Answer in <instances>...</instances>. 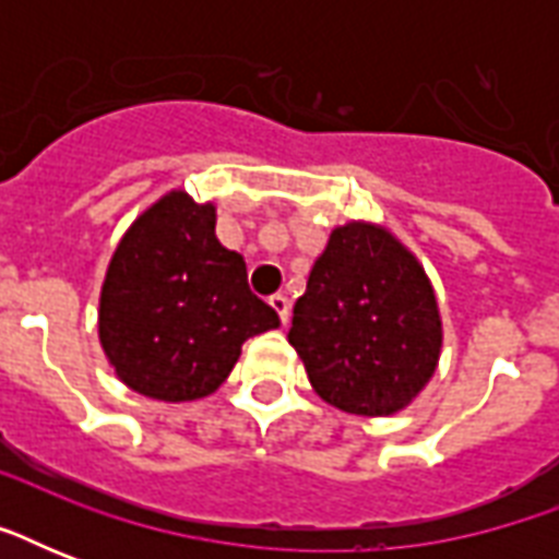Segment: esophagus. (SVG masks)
I'll use <instances>...</instances> for the list:
<instances>
[{
  "label": "esophagus",
  "instance_id": "1",
  "mask_svg": "<svg viewBox=\"0 0 559 559\" xmlns=\"http://www.w3.org/2000/svg\"><path fill=\"white\" fill-rule=\"evenodd\" d=\"M270 307L278 313L281 324L289 322V298L281 296V293H275V296H270Z\"/></svg>",
  "mask_w": 559,
  "mask_h": 559
}]
</instances>
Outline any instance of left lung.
Returning <instances> with one entry per match:
<instances>
[{"label": "left lung", "mask_w": 559, "mask_h": 559, "mask_svg": "<svg viewBox=\"0 0 559 559\" xmlns=\"http://www.w3.org/2000/svg\"><path fill=\"white\" fill-rule=\"evenodd\" d=\"M316 394L350 415L408 406L441 357V316L424 266L380 226L333 228L287 333Z\"/></svg>", "instance_id": "8db88e82"}]
</instances>
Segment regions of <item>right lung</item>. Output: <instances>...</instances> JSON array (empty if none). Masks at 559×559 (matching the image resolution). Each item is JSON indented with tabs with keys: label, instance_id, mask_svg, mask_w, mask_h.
I'll return each mask as SVG.
<instances>
[{
	"label": "right lung",
	"instance_id": "obj_1",
	"mask_svg": "<svg viewBox=\"0 0 559 559\" xmlns=\"http://www.w3.org/2000/svg\"><path fill=\"white\" fill-rule=\"evenodd\" d=\"M214 205L170 191L135 219L109 261L98 333L118 380L182 403L219 389L249 336L278 328L243 254L214 235Z\"/></svg>",
	"mask_w": 559,
	"mask_h": 559
}]
</instances>
